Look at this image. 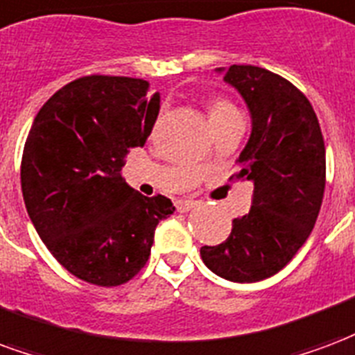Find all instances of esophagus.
<instances>
[{
  "label": "esophagus",
  "mask_w": 355,
  "mask_h": 355,
  "mask_svg": "<svg viewBox=\"0 0 355 355\" xmlns=\"http://www.w3.org/2000/svg\"><path fill=\"white\" fill-rule=\"evenodd\" d=\"M196 205H198V201H191V199H178L177 203H175V207H177L178 212H188L191 211Z\"/></svg>",
  "instance_id": "obj_1"
}]
</instances>
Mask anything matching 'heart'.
Returning a JSON list of instances; mask_svg holds the SVG:
<instances>
[{
	"mask_svg": "<svg viewBox=\"0 0 355 355\" xmlns=\"http://www.w3.org/2000/svg\"><path fill=\"white\" fill-rule=\"evenodd\" d=\"M230 111H233V105H230L224 99H212L211 103H209V118L211 120L216 116H222V114Z\"/></svg>",
	"mask_w": 355,
	"mask_h": 355,
	"instance_id": "b5f03b06",
	"label": "heart"
}]
</instances>
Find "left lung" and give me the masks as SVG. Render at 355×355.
<instances>
[{
    "label": "left lung",
    "instance_id": "1",
    "mask_svg": "<svg viewBox=\"0 0 355 355\" xmlns=\"http://www.w3.org/2000/svg\"><path fill=\"white\" fill-rule=\"evenodd\" d=\"M252 118L235 178L254 182L250 212L201 259L231 282H259L290 263L316 224L325 188V146L316 112L301 92L256 65L218 67Z\"/></svg>",
    "mask_w": 355,
    "mask_h": 355
}]
</instances>
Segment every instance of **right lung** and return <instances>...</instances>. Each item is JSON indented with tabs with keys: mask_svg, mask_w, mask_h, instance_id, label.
I'll return each instance as SVG.
<instances>
[{
	"mask_svg": "<svg viewBox=\"0 0 355 355\" xmlns=\"http://www.w3.org/2000/svg\"><path fill=\"white\" fill-rule=\"evenodd\" d=\"M159 94L143 78L92 75L65 84L41 107L22 154V196L39 237L80 280L120 286L150 256L156 225L175 212L144 198L120 171L146 143Z\"/></svg>",
	"mask_w": 355,
	"mask_h": 355,
	"instance_id": "obj_1",
	"label": "right lung"
}]
</instances>
